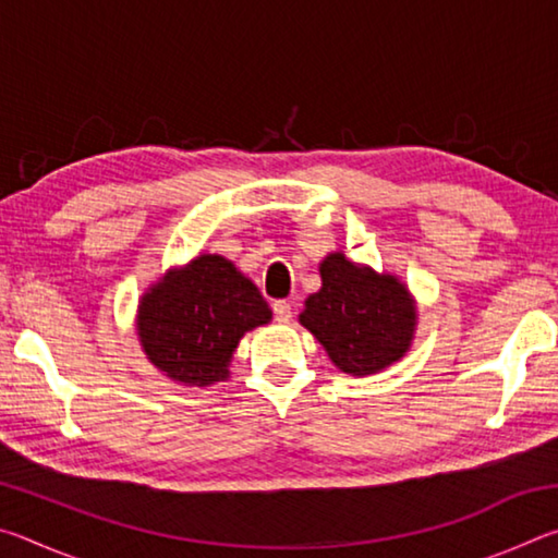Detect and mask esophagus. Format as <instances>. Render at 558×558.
<instances>
[{"label": "esophagus", "mask_w": 558, "mask_h": 558, "mask_svg": "<svg viewBox=\"0 0 558 558\" xmlns=\"http://www.w3.org/2000/svg\"><path fill=\"white\" fill-rule=\"evenodd\" d=\"M272 315H276V319L278 323H290V317H292V305L288 300H276L272 302Z\"/></svg>", "instance_id": "esophagus-1"}]
</instances>
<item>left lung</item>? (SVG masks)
<instances>
[{
	"label": "left lung",
	"instance_id": "8db88e82",
	"mask_svg": "<svg viewBox=\"0 0 558 558\" xmlns=\"http://www.w3.org/2000/svg\"><path fill=\"white\" fill-rule=\"evenodd\" d=\"M319 278L323 288L307 295L298 319L337 369L369 376L401 362L418 325L409 286L393 272L349 260L342 251L325 256Z\"/></svg>",
	"mask_w": 558,
	"mask_h": 558
}]
</instances>
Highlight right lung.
<instances>
[{
  "label": "right lung",
  "instance_id": "add662e5",
  "mask_svg": "<svg viewBox=\"0 0 558 558\" xmlns=\"http://www.w3.org/2000/svg\"><path fill=\"white\" fill-rule=\"evenodd\" d=\"M270 319L253 280L219 253H199L143 292L135 332L149 364L167 379L211 386L231 376L241 337Z\"/></svg>",
  "mask_w": 558,
  "mask_h": 558
}]
</instances>
